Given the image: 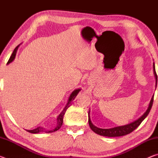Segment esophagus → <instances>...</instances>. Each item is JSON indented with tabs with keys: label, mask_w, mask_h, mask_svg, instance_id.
<instances>
[{
	"label": "esophagus",
	"mask_w": 158,
	"mask_h": 158,
	"mask_svg": "<svg viewBox=\"0 0 158 158\" xmlns=\"http://www.w3.org/2000/svg\"><path fill=\"white\" fill-rule=\"evenodd\" d=\"M88 84H91V80H90V79L88 80Z\"/></svg>",
	"instance_id": "34e87169"
}]
</instances>
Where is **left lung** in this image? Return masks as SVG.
Masks as SVG:
<instances>
[{"mask_svg": "<svg viewBox=\"0 0 158 158\" xmlns=\"http://www.w3.org/2000/svg\"><path fill=\"white\" fill-rule=\"evenodd\" d=\"M153 73L155 78H156V89L157 87V76L156 72V68H155V64L153 63ZM153 97L154 95L152 96L151 100L150 101L149 105L148 106V109H146L142 116L139 118L138 119L136 120V121L130 123L129 124L125 125H121V126H117L111 128H109V129H102V128H99L98 127L95 126L92 123L91 121H90V110L89 111V126L93 132L95 133L98 134L99 135L101 136H105V137H121V136H124L128 135L130 132H132V131L135 130L136 128H137L139 125L141 124V123L142 122L144 119L146 118V116H148L150 111H151L152 105H153Z\"/></svg>", "mask_w": 158, "mask_h": 158, "instance_id": "obj_1", "label": "left lung"}]
</instances>
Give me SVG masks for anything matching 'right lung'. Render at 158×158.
Segmentation results:
<instances>
[{"instance_id":"add662e5","label":"right lung","mask_w":158,"mask_h":158,"mask_svg":"<svg viewBox=\"0 0 158 158\" xmlns=\"http://www.w3.org/2000/svg\"><path fill=\"white\" fill-rule=\"evenodd\" d=\"M19 45H18V46L15 49L14 52H12L11 56H10V58L8 62H7V65H8V64H10V63H12V61L15 60V56H16V54H17V50H18L19 47ZM80 90H81V89H77L74 90L72 92V93L70 94V95H69V97L68 98V102H67L65 106L63 109V111L60 112V114L57 116V118H56L57 119V124H56V127L54 128V129L49 130H46V129H45V128L42 127H37V128H35V129H33V130H26L27 131V132H31V133H33V134H37V133H40V132L51 133V132H55V131H57L58 130H59L60 128V127L62 126V125H63V116H64V115H65V114L66 110H67V109H68V108H69V106L72 105V104H73V101L74 100V98H76V96L79 93Z\"/></svg>"}]
</instances>
